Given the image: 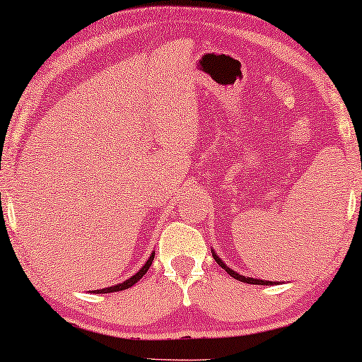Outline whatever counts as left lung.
I'll return each instance as SVG.
<instances>
[{"label": "left lung", "instance_id": "left-lung-1", "mask_svg": "<svg viewBox=\"0 0 362 362\" xmlns=\"http://www.w3.org/2000/svg\"><path fill=\"white\" fill-rule=\"evenodd\" d=\"M211 252H212V257H214V260L217 262V264H219V265L222 267V269H224V270L227 272V274H229L230 276H234V279H235V280H239V281H244V284H250V285H274V284H272V281H270V280H260V279H252V276H245V275H240V274H237V272H235V270H232L229 265H226V264H224V262H222V259H221V257H219V255H217L214 250H212V249H211Z\"/></svg>", "mask_w": 362, "mask_h": 362}]
</instances>
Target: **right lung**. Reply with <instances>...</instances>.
Wrapping results in <instances>:
<instances>
[{
	"mask_svg": "<svg viewBox=\"0 0 362 362\" xmlns=\"http://www.w3.org/2000/svg\"><path fill=\"white\" fill-rule=\"evenodd\" d=\"M153 259H155V254L150 255V259L145 262V265L141 267L140 270L136 272L135 275H132L130 279H127L125 281H122V284H117V285H112V286H107V288H100V290H93V293H113V291H122V290H127V288H132L133 285L136 284L138 280L141 279L143 275L146 274L148 269H150L151 264H153Z\"/></svg>",
	"mask_w": 362,
	"mask_h": 362,
	"instance_id": "1",
	"label": "right lung"
}]
</instances>
